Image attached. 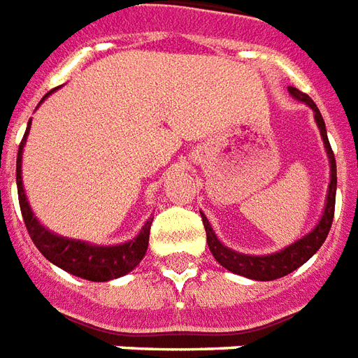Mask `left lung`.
I'll list each match as a JSON object with an SVG mask.
<instances>
[{
	"label": "left lung",
	"instance_id": "8db88e82",
	"mask_svg": "<svg viewBox=\"0 0 358 358\" xmlns=\"http://www.w3.org/2000/svg\"><path fill=\"white\" fill-rule=\"evenodd\" d=\"M288 91L292 96H296L301 102H306L311 110L315 112V121L320 129V134H322V140H324V148H327L328 159H330V186H328V197H327V208L322 213V218L317 224L313 231L306 235L303 239H300L298 243L287 246L285 250L280 252L269 254V256H248V254L235 252L231 248H227L218 241V237L214 235L213 227L208 224V220L203 213H201V218H203V226H205L206 231V243H208V248L210 252L216 258L220 266H224L226 269L233 271V273L243 275V277H248V279L254 280H273L279 279V277H285V275L292 273L294 269H298L300 266H303L311 256H313L317 250L320 248V245L327 241L328 231L332 227V220H334V208H336V184H338V178H336V159L334 152L330 148V142H328L327 136V127H324V119L320 115L319 108L315 106V102L311 98L307 96L306 92L298 91L296 87H288Z\"/></svg>",
	"mask_w": 358,
	"mask_h": 358
}]
</instances>
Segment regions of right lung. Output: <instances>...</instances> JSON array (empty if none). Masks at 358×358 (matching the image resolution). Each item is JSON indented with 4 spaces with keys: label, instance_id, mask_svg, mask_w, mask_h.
Listing matches in <instances>:
<instances>
[{
    "label": "right lung",
    "instance_id": "1",
    "mask_svg": "<svg viewBox=\"0 0 358 358\" xmlns=\"http://www.w3.org/2000/svg\"><path fill=\"white\" fill-rule=\"evenodd\" d=\"M51 92L52 91L47 92L41 100H45ZM28 131H30V123H28V129L24 132L22 142L18 145L17 189L24 224H26V229L30 233L34 245L38 246L39 252L43 254L47 260L52 262L55 266L62 267L68 273L87 280H96V282L117 279V277H123L129 271H132L134 267L138 266L140 260L144 258L145 250H148L150 227H152L153 218L145 222V226L136 235V239L117 246H94L89 245V243H83V241L64 239V237H58L55 233L47 231L31 213L30 205L26 201V193H24L22 176H20L22 148L24 142H26V136H28Z\"/></svg>",
    "mask_w": 358,
    "mask_h": 358
}]
</instances>
